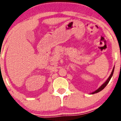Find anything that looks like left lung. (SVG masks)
<instances>
[{
  "label": "left lung",
  "instance_id": "8db88e82",
  "mask_svg": "<svg viewBox=\"0 0 121 121\" xmlns=\"http://www.w3.org/2000/svg\"><path fill=\"white\" fill-rule=\"evenodd\" d=\"M114 70H115V66H114V67H113V70H112V73H111V74H110V76L108 77V78L107 79V81H105V82L104 83V84H102V85H101V86H100V87H99V88H98V89H97L96 90H95V91H93V92H92V93H90V94L97 93L99 92V91H102V90H103L104 88L105 87V86H107V85L108 83V82H109L110 80L111 79V78H112V76H113V72H114Z\"/></svg>",
  "mask_w": 121,
  "mask_h": 121
}]
</instances>
